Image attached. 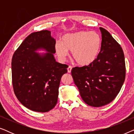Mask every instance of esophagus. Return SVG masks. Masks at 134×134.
<instances>
[{
	"mask_svg": "<svg viewBox=\"0 0 134 134\" xmlns=\"http://www.w3.org/2000/svg\"><path fill=\"white\" fill-rule=\"evenodd\" d=\"M72 67L71 66H69L68 68V72L69 73L71 72V69H72Z\"/></svg>",
	"mask_w": 134,
	"mask_h": 134,
	"instance_id": "34e87169",
	"label": "esophagus"
}]
</instances>
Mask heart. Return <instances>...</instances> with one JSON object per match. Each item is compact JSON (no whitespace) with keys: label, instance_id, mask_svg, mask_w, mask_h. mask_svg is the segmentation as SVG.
<instances>
[{"label":"heart","instance_id":"obj_1","mask_svg":"<svg viewBox=\"0 0 134 134\" xmlns=\"http://www.w3.org/2000/svg\"><path fill=\"white\" fill-rule=\"evenodd\" d=\"M101 45V38L98 33L88 31L68 34L55 45L58 57L65 59L68 51L72 52L74 60L79 65L85 66L93 63L98 57Z\"/></svg>","mask_w":134,"mask_h":134}]
</instances>
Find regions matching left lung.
<instances>
[{
    "instance_id": "8db88e82",
    "label": "left lung",
    "mask_w": 134,
    "mask_h": 134,
    "mask_svg": "<svg viewBox=\"0 0 134 134\" xmlns=\"http://www.w3.org/2000/svg\"><path fill=\"white\" fill-rule=\"evenodd\" d=\"M100 51L93 63L73 68L71 74L82 99L92 107L110 103L120 92L126 77L123 51L110 33L102 27Z\"/></svg>"
}]
</instances>
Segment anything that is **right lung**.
I'll use <instances>...</instances> for the list:
<instances>
[{"mask_svg": "<svg viewBox=\"0 0 134 134\" xmlns=\"http://www.w3.org/2000/svg\"><path fill=\"white\" fill-rule=\"evenodd\" d=\"M49 30L27 36L14 52L12 72L13 90L24 106L32 111L47 112L56 105L62 76L68 66L55 61V40ZM44 48L40 54L35 51Z\"/></svg>", "mask_w": 134, "mask_h": 134, "instance_id": "add662e5", "label": "right lung"}]
</instances>
